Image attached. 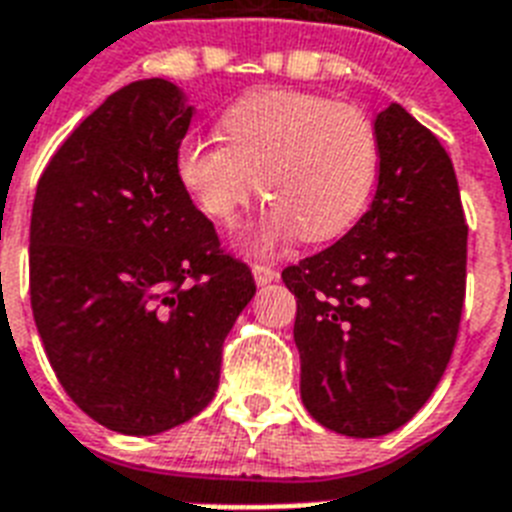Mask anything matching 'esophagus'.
<instances>
[{
    "instance_id": "1",
    "label": "esophagus",
    "mask_w": 512,
    "mask_h": 512,
    "mask_svg": "<svg viewBox=\"0 0 512 512\" xmlns=\"http://www.w3.org/2000/svg\"><path fill=\"white\" fill-rule=\"evenodd\" d=\"M252 276H255V284L257 286H268L270 281H276V270L270 268V265H263V263H255L252 265Z\"/></svg>"
}]
</instances>
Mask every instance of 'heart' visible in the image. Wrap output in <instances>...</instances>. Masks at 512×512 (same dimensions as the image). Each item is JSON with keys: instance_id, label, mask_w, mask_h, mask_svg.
Wrapping results in <instances>:
<instances>
[{"instance_id": "heart-1", "label": "heart", "mask_w": 512, "mask_h": 512, "mask_svg": "<svg viewBox=\"0 0 512 512\" xmlns=\"http://www.w3.org/2000/svg\"><path fill=\"white\" fill-rule=\"evenodd\" d=\"M220 131L226 141L189 136L178 144L176 176L218 223H231L263 189L270 205L244 234L255 255L297 231L305 242L334 239L368 205L378 139L357 107L307 91L260 89L223 112Z\"/></svg>"}]
</instances>
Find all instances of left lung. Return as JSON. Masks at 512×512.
<instances>
[{
  "mask_svg": "<svg viewBox=\"0 0 512 512\" xmlns=\"http://www.w3.org/2000/svg\"><path fill=\"white\" fill-rule=\"evenodd\" d=\"M376 197L363 218L281 273L297 297L299 394L336 434L397 431L434 394L458 339L465 226L450 155L402 105L381 110Z\"/></svg>",
  "mask_w": 512,
  "mask_h": 512,
  "instance_id": "obj_1",
  "label": "left lung"
}]
</instances>
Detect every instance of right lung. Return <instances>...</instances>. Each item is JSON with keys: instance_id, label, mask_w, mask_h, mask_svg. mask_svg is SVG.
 Returning <instances> with one entry per match:
<instances>
[{"instance_id": "1", "label": "right lung", "mask_w": 512, "mask_h": 512, "mask_svg": "<svg viewBox=\"0 0 512 512\" xmlns=\"http://www.w3.org/2000/svg\"><path fill=\"white\" fill-rule=\"evenodd\" d=\"M194 107L176 83L118 89L36 186L31 307L70 400L128 436L181 426L218 392L223 339L255 297L176 176Z\"/></svg>"}]
</instances>
